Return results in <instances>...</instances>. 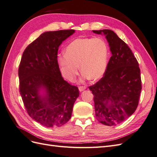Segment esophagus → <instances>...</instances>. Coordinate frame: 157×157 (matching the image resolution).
<instances>
[{
	"mask_svg": "<svg viewBox=\"0 0 157 157\" xmlns=\"http://www.w3.org/2000/svg\"><path fill=\"white\" fill-rule=\"evenodd\" d=\"M86 88L85 87V86H80V87H78V90H79V91L81 92H82V91H84V90L86 89Z\"/></svg>",
	"mask_w": 157,
	"mask_h": 157,
	"instance_id": "1",
	"label": "esophagus"
}]
</instances>
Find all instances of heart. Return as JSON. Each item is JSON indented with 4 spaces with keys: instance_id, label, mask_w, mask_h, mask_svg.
<instances>
[{
    "instance_id": "heart-1",
    "label": "heart",
    "mask_w": 157,
    "mask_h": 157,
    "mask_svg": "<svg viewBox=\"0 0 157 157\" xmlns=\"http://www.w3.org/2000/svg\"><path fill=\"white\" fill-rule=\"evenodd\" d=\"M58 62L63 77L72 81L80 68L83 79L101 78L107 67L108 48L101 38H78L59 54Z\"/></svg>"
}]
</instances>
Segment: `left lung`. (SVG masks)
<instances>
[{
	"label": "left lung",
	"instance_id": "8db88e82",
	"mask_svg": "<svg viewBox=\"0 0 157 157\" xmlns=\"http://www.w3.org/2000/svg\"><path fill=\"white\" fill-rule=\"evenodd\" d=\"M92 31L105 36L112 55L104 77L89 87L94 95L95 115L102 124H118L138 105L141 90L139 64L130 48L115 32Z\"/></svg>",
	"mask_w": 157,
	"mask_h": 157
}]
</instances>
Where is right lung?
Returning <instances> with one entry per match:
<instances>
[{
    "label": "right lung",
    "instance_id": "add662e5",
    "mask_svg": "<svg viewBox=\"0 0 157 157\" xmlns=\"http://www.w3.org/2000/svg\"><path fill=\"white\" fill-rule=\"evenodd\" d=\"M75 30L47 31L23 52L18 70L20 92L29 115L47 128L59 127L71 117L78 89L61 77L59 46Z\"/></svg>",
    "mask_w": 157,
    "mask_h": 157
}]
</instances>
